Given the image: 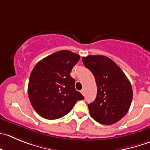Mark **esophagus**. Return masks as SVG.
<instances>
[{"mask_svg":"<svg viewBox=\"0 0 150 150\" xmlns=\"http://www.w3.org/2000/svg\"><path fill=\"white\" fill-rule=\"evenodd\" d=\"M81 93H82V95L85 96V89H82V91H81Z\"/></svg>","mask_w":150,"mask_h":150,"instance_id":"34e87169","label":"esophagus"}]
</instances>
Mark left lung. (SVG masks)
I'll list each match as a JSON object with an SVG mask.
<instances>
[{
  "label": "left lung",
  "mask_w": 150,
  "mask_h": 150,
  "mask_svg": "<svg viewBox=\"0 0 150 150\" xmlns=\"http://www.w3.org/2000/svg\"><path fill=\"white\" fill-rule=\"evenodd\" d=\"M82 62L93 74L97 85L96 98L88 105L91 117L105 125L119 122L128 112L132 100L129 79L108 57L89 55L82 57Z\"/></svg>",
  "instance_id": "obj_1"
}]
</instances>
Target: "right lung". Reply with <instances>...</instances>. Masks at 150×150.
Instances as JSON below:
<instances>
[{"label": "right lung", "instance_id": "add662e5", "mask_svg": "<svg viewBox=\"0 0 150 150\" xmlns=\"http://www.w3.org/2000/svg\"><path fill=\"white\" fill-rule=\"evenodd\" d=\"M79 55L59 51L39 61L30 74L28 95L37 112L46 119H57L68 114L83 96L75 89L70 75Z\"/></svg>", "mask_w": 150, "mask_h": 150}]
</instances>
